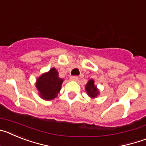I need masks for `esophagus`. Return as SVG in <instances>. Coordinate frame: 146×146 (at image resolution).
Instances as JSON below:
<instances>
[{"label":"esophagus","mask_w":146,"mask_h":146,"mask_svg":"<svg viewBox=\"0 0 146 146\" xmlns=\"http://www.w3.org/2000/svg\"><path fill=\"white\" fill-rule=\"evenodd\" d=\"M71 80L72 81H77V80H78V77L77 76H72V77H70Z\"/></svg>","instance_id":"34e87169"}]
</instances>
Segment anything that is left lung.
I'll return each mask as SVG.
<instances>
[{"mask_svg":"<svg viewBox=\"0 0 146 146\" xmlns=\"http://www.w3.org/2000/svg\"><path fill=\"white\" fill-rule=\"evenodd\" d=\"M86 91L88 95L91 98H95L99 94V91L96 86L94 85V80L91 79L89 80L86 86Z\"/></svg>","mask_w":146,"mask_h":146,"instance_id":"1","label":"left lung"}]
</instances>
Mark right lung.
<instances>
[{
    "label": "right lung",
    "mask_w": 146,
    "mask_h": 146,
    "mask_svg": "<svg viewBox=\"0 0 146 146\" xmlns=\"http://www.w3.org/2000/svg\"><path fill=\"white\" fill-rule=\"evenodd\" d=\"M64 80L58 77V72L55 68L44 73L36 80V86L41 98L45 100H52L57 97L61 89Z\"/></svg>",
    "instance_id": "obj_1"
}]
</instances>
